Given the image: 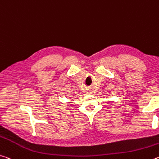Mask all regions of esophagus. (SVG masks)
Returning a JSON list of instances; mask_svg holds the SVG:
<instances>
[{
	"instance_id": "1",
	"label": "esophagus",
	"mask_w": 159,
	"mask_h": 159,
	"mask_svg": "<svg viewBox=\"0 0 159 159\" xmlns=\"http://www.w3.org/2000/svg\"><path fill=\"white\" fill-rule=\"evenodd\" d=\"M86 90H87V93H89V94H90V93H92V89L90 87H87L86 88Z\"/></svg>"
}]
</instances>
